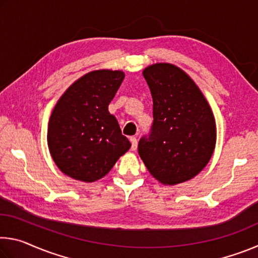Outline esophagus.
I'll return each instance as SVG.
<instances>
[{
  "instance_id": "obj_1",
  "label": "esophagus",
  "mask_w": 258,
  "mask_h": 258,
  "mask_svg": "<svg viewBox=\"0 0 258 258\" xmlns=\"http://www.w3.org/2000/svg\"><path fill=\"white\" fill-rule=\"evenodd\" d=\"M130 141L131 143H132V146H131V149H132L133 151H135L138 149V140L135 137H131L130 138Z\"/></svg>"
}]
</instances>
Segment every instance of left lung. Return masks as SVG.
Masks as SVG:
<instances>
[{"label":"left lung","instance_id":"left-lung-1","mask_svg":"<svg viewBox=\"0 0 258 258\" xmlns=\"http://www.w3.org/2000/svg\"><path fill=\"white\" fill-rule=\"evenodd\" d=\"M143 76L154 102V123L140 139L139 155L164 184L185 182L203 171L215 148L211 107L195 82L174 64H152Z\"/></svg>","mask_w":258,"mask_h":258}]
</instances>
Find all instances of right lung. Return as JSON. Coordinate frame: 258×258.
Returning a JSON list of instances; mask_svg holds the SVG:
<instances>
[{"mask_svg": "<svg viewBox=\"0 0 258 258\" xmlns=\"http://www.w3.org/2000/svg\"><path fill=\"white\" fill-rule=\"evenodd\" d=\"M119 71H95L68 87L52 111L47 128L50 154L60 171L94 182L131 148L108 106L124 81Z\"/></svg>", "mask_w": 258, "mask_h": 258, "instance_id": "obj_1", "label": "right lung"}]
</instances>
